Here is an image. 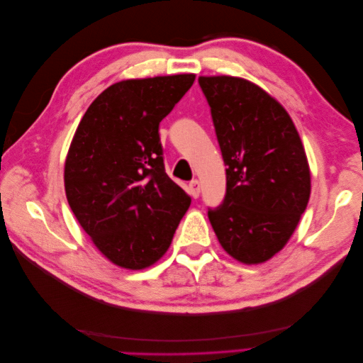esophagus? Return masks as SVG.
Instances as JSON below:
<instances>
[{"instance_id":"obj_1","label":"esophagus","mask_w":363,"mask_h":363,"mask_svg":"<svg viewBox=\"0 0 363 363\" xmlns=\"http://www.w3.org/2000/svg\"><path fill=\"white\" fill-rule=\"evenodd\" d=\"M189 194L194 196V199H199V195H200V182L199 180H192L189 183Z\"/></svg>"}]
</instances>
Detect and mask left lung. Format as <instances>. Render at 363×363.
<instances>
[{
  "label": "left lung",
  "mask_w": 363,
  "mask_h": 363,
  "mask_svg": "<svg viewBox=\"0 0 363 363\" xmlns=\"http://www.w3.org/2000/svg\"><path fill=\"white\" fill-rule=\"evenodd\" d=\"M225 163L223 203L208 207L219 244L242 263H262L292 236L311 196V171L288 112L238 77H200Z\"/></svg>",
  "instance_id": "1"
}]
</instances>
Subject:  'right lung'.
Here are the masks:
<instances>
[{
	"mask_svg": "<svg viewBox=\"0 0 363 363\" xmlns=\"http://www.w3.org/2000/svg\"><path fill=\"white\" fill-rule=\"evenodd\" d=\"M194 80L180 74L115 83L77 127L65 163L67 199L95 247L118 267L157 262L191 206L164 172L159 124Z\"/></svg>",
	"mask_w": 363,
	"mask_h": 363,
	"instance_id": "obj_1",
	"label": "right lung"
}]
</instances>
